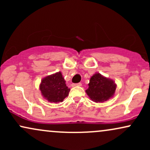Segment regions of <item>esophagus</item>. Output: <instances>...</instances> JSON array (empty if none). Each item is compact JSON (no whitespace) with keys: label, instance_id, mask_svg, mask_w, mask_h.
<instances>
[{"label":"esophagus","instance_id":"1","mask_svg":"<svg viewBox=\"0 0 150 150\" xmlns=\"http://www.w3.org/2000/svg\"><path fill=\"white\" fill-rule=\"evenodd\" d=\"M73 87H76V86H82V83H80V82H79V83H75V84H73L72 85Z\"/></svg>","mask_w":150,"mask_h":150}]
</instances>
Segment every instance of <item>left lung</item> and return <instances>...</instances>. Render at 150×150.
<instances>
[{
    "label": "left lung",
    "mask_w": 150,
    "mask_h": 150,
    "mask_svg": "<svg viewBox=\"0 0 150 150\" xmlns=\"http://www.w3.org/2000/svg\"><path fill=\"white\" fill-rule=\"evenodd\" d=\"M86 93L94 102H104L114 95L116 85L113 80L95 73L91 77Z\"/></svg>",
    "instance_id": "left-lung-1"
}]
</instances>
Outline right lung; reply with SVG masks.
<instances>
[{
  "label": "right lung",
  "instance_id": "right-lung-1",
  "mask_svg": "<svg viewBox=\"0 0 150 150\" xmlns=\"http://www.w3.org/2000/svg\"><path fill=\"white\" fill-rule=\"evenodd\" d=\"M43 97L49 102H62L69 94L70 89L65 84L61 72L48 75L42 79L39 85Z\"/></svg>",
  "mask_w": 150,
  "mask_h": 150
}]
</instances>
